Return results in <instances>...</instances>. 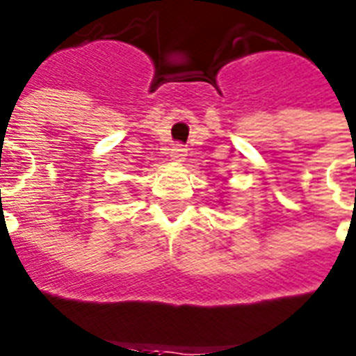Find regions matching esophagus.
I'll use <instances>...</instances> for the list:
<instances>
[{
  "instance_id": "34e87169",
  "label": "esophagus",
  "mask_w": 356,
  "mask_h": 356,
  "mask_svg": "<svg viewBox=\"0 0 356 356\" xmlns=\"http://www.w3.org/2000/svg\"><path fill=\"white\" fill-rule=\"evenodd\" d=\"M170 157H172L173 161L181 163V161H184V157H186V149H184L181 144H175L172 148V152H170Z\"/></svg>"
}]
</instances>
